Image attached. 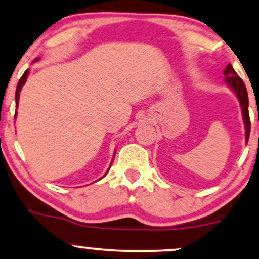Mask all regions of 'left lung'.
Wrapping results in <instances>:
<instances>
[{"mask_svg": "<svg viewBox=\"0 0 259 259\" xmlns=\"http://www.w3.org/2000/svg\"><path fill=\"white\" fill-rule=\"evenodd\" d=\"M224 75H225V82L229 85V88H231L235 91L237 99H239L240 105H241L242 118H243V123H245V129H246V142H247L249 138V130H251V121H249V114H248L247 90H246V86L243 84L242 79L237 75V73L235 72L231 64L227 65V68H225L224 70Z\"/></svg>", "mask_w": 259, "mask_h": 259, "instance_id": "obj_1", "label": "left lung"}]
</instances>
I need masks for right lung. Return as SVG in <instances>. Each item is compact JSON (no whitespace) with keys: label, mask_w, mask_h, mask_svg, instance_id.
I'll return each instance as SVG.
<instances>
[{"label":"right lung","mask_w":259,"mask_h":259,"mask_svg":"<svg viewBox=\"0 0 259 259\" xmlns=\"http://www.w3.org/2000/svg\"><path fill=\"white\" fill-rule=\"evenodd\" d=\"M37 59L38 58L35 59V61H37ZM28 74H29V70H25L24 74H23L22 78L19 79V82H18V85H17V90H16V107H18V100H19V92H20V90H22V86L25 84L26 78H28ZM16 117H17V112H16V114H14V118H16Z\"/></svg>","instance_id":"obj_1"}]
</instances>
